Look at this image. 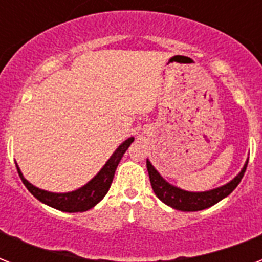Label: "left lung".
Segmentation results:
<instances>
[{"label": "left lung", "instance_id": "1", "mask_svg": "<svg viewBox=\"0 0 262 262\" xmlns=\"http://www.w3.org/2000/svg\"><path fill=\"white\" fill-rule=\"evenodd\" d=\"M248 162L249 160H246L244 168L232 181H230L223 186L216 187V189L208 191H186L177 186H172L167 181H164L163 177L156 171V168L152 166L148 159L147 170L148 174H149L152 189L160 201H163L164 204H167L168 207L178 209V211L194 212L207 209V208L215 205L216 203H219L220 200H223L224 197H227L239 185L241 179L244 178V174L246 171V167H248Z\"/></svg>", "mask_w": 262, "mask_h": 262}]
</instances>
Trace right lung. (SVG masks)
I'll use <instances>...</instances> for the list:
<instances>
[{"mask_svg":"<svg viewBox=\"0 0 262 262\" xmlns=\"http://www.w3.org/2000/svg\"><path fill=\"white\" fill-rule=\"evenodd\" d=\"M133 140H135L133 137L125 140L115 149V152L111 155L110 159L107 160L102 170L95 175L90 182L85 183L83 187H80L77 190L68 191V193H51V191L42 190V189L31 185L23 177L17 164H16V167H17L18 175H20L23 183L26 185L31 194L36 197L39 201L62 212H84L94 208L107 194V191L111 186V182H113V178H114L117 166L121 162L123 154L126 152L129 145L133 143Z\"/></svg>","mask_w":262,"mask_h":262,"instance_id":"add662e5","label":"right lung"}]
</instances>
